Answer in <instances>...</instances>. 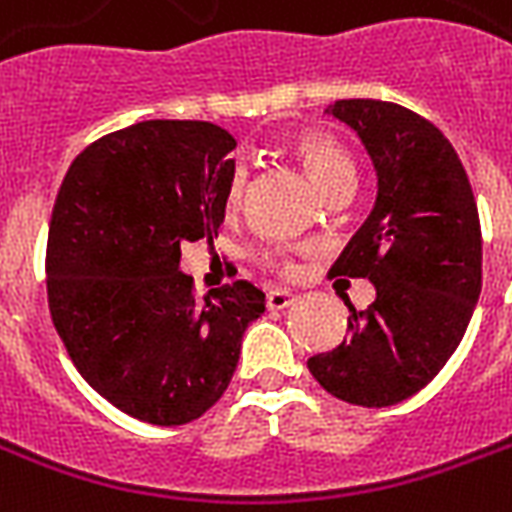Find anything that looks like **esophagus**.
I'll list each match as a JSON object with an SVG mask.
<instances>
[{
  "label": "esophagus",
  "mask_w": 512,
  "mask_h": 512,
  "mask_svg": "<svg viewBox=\"0 0 512 512\" xmlns=\"http://www.w3.org/2000/svg\"><path fill=\"white\" fill-rule=\"evenodd\" d=\"M292 300H295V295L287 290H271L268 295H265V306L271 308V311H284L287 306H292Z\"/></svg>",
  "instance_id": "1"
}]
</instances>
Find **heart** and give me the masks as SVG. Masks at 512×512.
<instances>
[{
  "instance_id": "obj_1",
  "label": "heart",
  "mask_w": 512,
  "mask_h": 512,
  "mask_svg": "<svg viewBox=\"0 0 512 512\" xmlns=\"http://www.w3.org/2000/svg\"><path fill=\"white\" fill-rule=\"evenodd\" d=\"M292 152L298 155V161L306 166L311 177L317 179V185L325 193L343 185V182H354V163H351L349 152L343 150L341 144L335 142L330 134H325V131H306V134L295 136L292 139ZM244 185H247V171H244V166H236V169L230 171L228 185H225V209L228 212L239 209ZM265 263L276 268V271H292V263L279 249L268 252Z\"/></svg>"
}]
</instances>
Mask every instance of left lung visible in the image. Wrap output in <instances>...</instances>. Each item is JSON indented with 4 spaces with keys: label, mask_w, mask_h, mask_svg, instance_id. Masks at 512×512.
Listing matches in <instances>:
<instances>
[{
    "label": "left lung",
    "mask_w": 512,
    "mask_h": 512,
    "mask_svg": "<svg viewBox=\"0 0 512 512\" xmlns=\"http://www.w3.org/2000/svg\"><path fill=\"white\" fill-rule=\"evenodd\" d=\"M357 131L376 166L373 212L330 276L370 279L376 300H346L349 335L308 360L322 389L362 408H386L438 376L481 295V220L459 155L411 109L341 99L330 109Z\"/></svg>",
    "instance_id": "left-lung-1"
}]
</instances>
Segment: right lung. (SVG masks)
I'll list each match as a JSON object with an SVG mask.
<instances>
[{"instance_id": "1", "label": "right lung", "mask_w": 512, "mask_h": 512, "mask_svg": "<svg viewBox=\"0 0 512 512\" xmlns=\"http://www.w3.org/2000/svg\"><path fill=\"white\" fill-rule=\"evenodd\" d=\"M236 139L204 120H144L88 144L58 187L48 230V306L80 376L117 411L177 427L204 416L265 311L255 284L204 303L179 271L185 241L225 220Z\"/></svg>"}]
</instances>
